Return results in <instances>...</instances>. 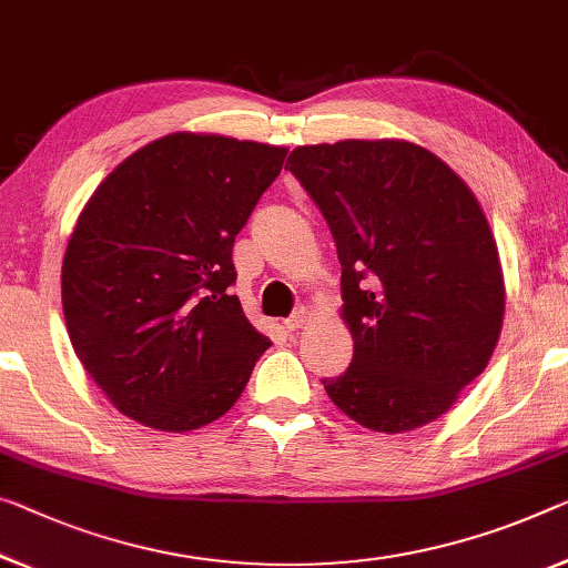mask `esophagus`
I'll list each match as a JSON object with an SVG mask.
<instances>
[{
    "instance_id": "1",
    "label": "esophagus",
    "mask_w": 568,
    "mask_h": 568,
    "mask_svg": "<svg viewBox=\"0 0 568 568\" xmlns=\"http://www.w3.org/2000/svg\"><path fill=\"white\" fill-rule=\"evenodd\" d=\"M310 320H312V312L307 310V307H296L290 317L284 320V327L286 329H300V327H304V325H310Z\"/></svg>"
}]
</instances>
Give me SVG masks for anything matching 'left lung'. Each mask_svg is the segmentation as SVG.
I'll use <instances>...</instances> for the list:
<instances>
[{
	"label": "left lung",
	"instance_id": "1",
	"mask_svg": "<svg viewBox=\"0 0 568 568\" xmlns=\"http://www.w3.org/2000/svg\"><path fill=\"white\" fill-rule=\"evenodd\" d=\"M286 168L325 215L343 266L353 363L322 378L365 429L404 434L447 414L500 337L495 239L469 187L412 142L296 146Z\"/></svg>",
	"mask_w": 568,
	"mask_h": 568
}]
</instances>
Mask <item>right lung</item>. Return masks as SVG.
Returning <instances> with one entry per match:
<instances>
[{
  "label": "right lung",
  "mask_w": 568,
  "mask_h": 568,
  "mask_svg": "<svg viewBox=\"0 0 568 568\" xmlns=\"http://www.w3.org/2000/svg\"><path fill=\"white\" fill-rule=\"evenodd\" d=\"M286 150L170 134L113 170L63 258L73 351L121 414L162 432L221 418L268 337L241 310L233 243Z\"/></svg>",
  "instance_id": "1"
}]
</instances>
